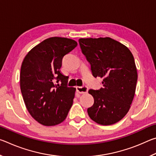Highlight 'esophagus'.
<instances>
[{
	"label": "esophagus",
	"instance_id": "obj_1",
	"mask_svg": "<svg viewBox=\"0 0 156 156\" xmlns=\"http://www.w3.org/2000/svg\"><path fill=\"white\" fill-rule=\"evenodd\" d=\"M76 91L80 94H86L88 91V87L86 86L83 87H76Z\"/></svg>",
	"mask_w": 156,
	"mask_h": 156
}]
</instances>
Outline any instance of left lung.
Returning a JSON list of instances; mask_svg holds the SVG:
<instances>
[{
  "mask_svg": "<svg viewBox=\"0 0 156 156\" xmlns=\"http://www.w3.org/2000/svg\"><path fill=\"white\" fill-rule=\"evenodd\" d=\"M78 42L92 75L103 78V87L89 90L94 102L87 109L88 115L99 125H113L128 113L135 96L138 72L133 54L109 37L80 38Z\"/></svg>",
  "mask_w": 156,
  "mask_h": 156,
  "instance_id": "1",
  "label": "left lung"
}]
</instances>
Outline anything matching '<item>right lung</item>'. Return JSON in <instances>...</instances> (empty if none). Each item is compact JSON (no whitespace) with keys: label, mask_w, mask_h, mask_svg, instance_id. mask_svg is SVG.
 Segmentation results:
<instances>
[{"label":"right lung","mask_w":156,"mask_h":156,"mask_svg":"<svg viewBox=\"0 0 156 156\" xmlns=\"http://www.w3.org/2000/svg\"><path fill=\"white\" fill-rule=\"evenodd\" d=\"M77 45L73 39L51 37L33 47L23 59L21 93L29 113L44 126L63 122L72 106L76 88L67 87L68 77L60 69L63 57Z\"/></svg>","instance_id":"add662e5"}]
</instances>
